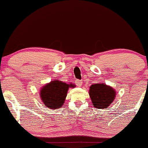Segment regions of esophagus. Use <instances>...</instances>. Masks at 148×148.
I'll use <instances>...</instances> for the list:
<instances>
[{
    "label": "esophagus",
    "instance_id": "34e87169",
    "mask_svg": "<svg viewBox=\"0 0 148 148\" xmlns=\"http://www.w3.org/2000/svg\"><path fill=\"white\" fill-rule=\"evenodd\" d=\"M82 84L83 82L81 80H76V81H75V84H76L78 86H81L82 85Z\"/></svg>",
    "mask_w": 148,
    "mask_h": 148
}]
</instances>
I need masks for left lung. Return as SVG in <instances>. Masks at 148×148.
<instances>
[{
    "label": "left lung",
    "mask_w": 148,
    "mask_h": 148,
    "mask_svg": "<svg viewBox=\"0 0 148 148\" xmlns=\"http://www.w3.org/2000/svg\"><path fill=\"white\" fill-rule=\"evenodd\" d=\"M89 95L94 108L103 109L109 106L115 97V91L112 87L103 84L91 85Z\"/></svg>",
    "instance_id": "left-lung-1"
}]
</instances>
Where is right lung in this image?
Listing matches in <instances>:
<instances>
[{
	"label": "right lung",
	"instance_id": "add662e5",
	"mask_svg": "<svg viewBox=\"0 0 148 148\" xmlns=\"http://www.w3.org/2000/svg\"><path fill=\"white\" fill-rule=\"evenodd\" d=\"M69 87H74V85L59 81H51L44 86L40 90V95L45 106L51 109L62 108Z\"/></svg>",
	"mask_w": 148,
	"mask_h": 148
}]
</instances>
